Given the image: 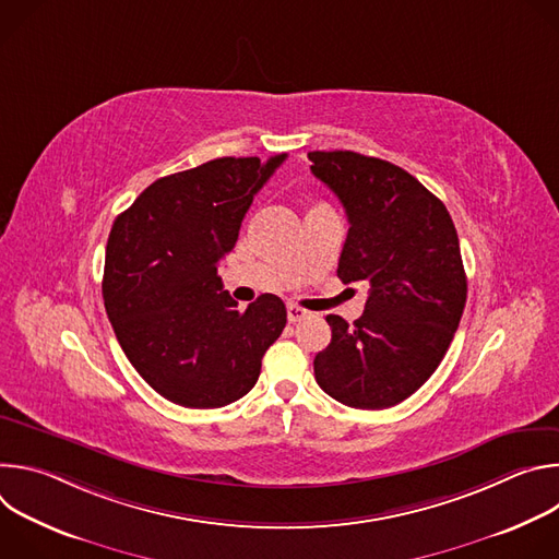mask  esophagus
Here are the masks:
<instances>
[{
	"label": "esophagus",
	"mask_w": 559,
	"mask_h": 559,
	"mask_svg": "<svg viewBox=\"0 0 559 559\" xmlns=\"http://www.w3.org/2000/svg\"><path fill=\"white\" fill-rule=\"evenodd\" d=\"M307 316H309L307 309H302L298 305H287V321L289 323H298V321H302V318H307Z\"/></svg>",
	"instance_id": "34e87169"
}]
</instances>
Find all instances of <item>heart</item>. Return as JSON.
I'll use <instances>...</instances> for the list:
<instances>
[{
  "mask_svg": "<svg viewBox=\"0 0 559 559\" xmlns=\"http://www.w3.org/2000/svg\"><path fill=\"white\" fill-rule=\"evenodd\" d=\"M316 207H318V205H316Z\"/></svg>",
  "mask_w": 559,
  "mask_h": 559,
  "instance_id": "1",
  "label": "heart"
}]
</instances>
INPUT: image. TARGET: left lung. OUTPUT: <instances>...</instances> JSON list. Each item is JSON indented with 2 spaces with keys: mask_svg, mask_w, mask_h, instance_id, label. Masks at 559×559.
Instances as JSON below:
<instances>
[{
  "mask_svg": "<svg viewBox=\"0 0 559 559\" xmlns=\"http://www.w3.org/2000/svg\"><path fill=\"white\" fill-rule=\"evenodd\" d=\"M307 158L349 221L338 278L369 289L354 325L328 316L332 343L313 358L316 382L347 407L386 409L431 378L460 325L457 231L444 203L403 168L352 150Z\"/></svg>",
  "mask_w": 559,
  "mask_h": 559,
  "instance_id": "1",
  "label": "left lung"
}]
</instances>
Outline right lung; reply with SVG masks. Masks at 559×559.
Wrapping results in <instances>:
<instances>
[{"instance_id":"1","label":"right lung","mask_w":559,"mask_h":559,"mask_svg":"<svg viewBox=\"0 0 559 559\" xmlns=\"http://www.w3.org/2000/svg\"><path fill=\"white\" fill-rule=\"evenodd\" d=\"M285 156H223L156 179L110 229L106 313L132 367L175 405L216 409L243 397L287 323L274 294L238 311L218 276L254 194Z\"/></svg>"}]
</instances>
